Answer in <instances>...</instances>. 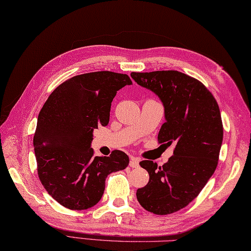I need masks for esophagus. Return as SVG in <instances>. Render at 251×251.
Returning a JSON list of instances; mask_svg holds the SVG:
<instances>
[{
	"label": "esophagus",
	"mask_w": 251,
	"mask_h": 251,
	"mask_svg": "<svg viewBox=\"0 0 251 251\" xmlns=\"http://www.w3.org/2000/svg\"><path fill=\"white\" fill-rule=\"evenodd\" d=\"M129 165L131 168H139L140 167V159L136 157H131Z\"/></svg>",
	"instance_id": "1"
}]
</instances>
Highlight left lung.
<instances>
[{"label": "left lung", "mask_w": 251, "mask_h": 251, "mask_svg": "<svg viewBox=\"0 0 251 251\" xmlns=\"http://www.w3.org/2000/svg\"><path fill=\"white\" fill-rule=\"evenodd\" d=\"M135 82L159 97L166 122L159 143L176 144L162 167L140 162L150 175L147 185L136 191L141 206L155 214L178 211L194 201L218 166L223 140L221 114L216 99L198 80L176 70L132 73Z\"/></svg>", "instance_id": "1"}]
</instances>
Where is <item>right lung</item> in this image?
<instances>
[{"mask_svg": "<svg viewBox=\"0 0 251 251\" xmlns=\"http://www.w3.org/2000/svg\"><path fill=\"white\" fill-rule=\"evenodd\" d=\"M130 84L129 75L111 71L79 75L57 86L43 105L33 136L38 175L61 206L71 210L95 206L107 176L129 165L121 151L95 157L91 143L97 126L108 125L117 91Z\"/></svg>", "mask_w": 251, "mask_h": 251, "instance_id": "right-lung-1", "label": "right lung"}]
</instances>
